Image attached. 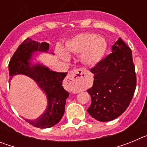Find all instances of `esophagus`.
<instances>
[{
    "label": "esophagus",
    "instance_id": "1",
    "mask_svg": "<svg viewBox=\"0 0 147 147\" xmlns=\"http://www.w3.org/2000/svg\"><path fill=\"white\" fill-rule=\"evenodd\" d=\"M86 70L85 68L74 69L70 71L67 75V80L71 82H79L86 75Z\"/></svg>",
    "mask_w": 147,
    "mask_h": 147
}]
</instances>
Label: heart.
Masks as SVG:
<instances>
[{
    "label": "heart",
    "instance_id": "b5f03b06",
    "mask_svg": "<svg viewBox=\"0 0 147 147\" xmlns=\"http://www.w3.org/2000/svg\"><path fill=\"white\" fill-rule=\"evenodd\" d=\"M106 48L107 44L103 37L88 32L76 35L67 40L65 45V49L68 54H81V62L88 66L96 65L103 57ZM59 46L56 48V53L63 60L69 59V56Z\"/></svg>",
    "mask_w": 147,
    "mask_h": 147
}]
</instances>
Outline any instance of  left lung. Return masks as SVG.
Listing matches in <instances>:
<instances>
[{"mask_svg":"<svg viewBox=\"0 0 147 147\" xmlns=\"http://www.w3.org/2000/svg\"><path fill=\"white\" fill-rule=\"evenodd\" d=\"M90 72L94 74V81L88 90L91 96L88 113L99 121L116 119L127 110L136 88L132 51L119 38L112 46V53Z\"/></svg>","mask_w":147,"mask_h":147,"instance_id":"left-lung-1","label":"left lung"}]
</instances>
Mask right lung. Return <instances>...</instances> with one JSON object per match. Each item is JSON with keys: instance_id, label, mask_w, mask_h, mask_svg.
Listing matches in <instances>:
<instances>
[{"instance_id": "right-lung-1", "label": "right lung", "mask_w": 147, "mask_h": 147, "mask_svg": "<svg viewBox=\"0 0 147 147\" xmlns=\"http://www.w3.org/2000/svg\"><path fill=\"white\" fill-rule=\"evenodd\" d=\"M49 49L47 42L40 43L27 38L19 45L9 63L10 80L15 75H26L34 80L47 96L48 105L45 113L35 120L25 119L30 124L40 129L53 127L61 120L65 112L66 98L69 96L62 86L67 72H55L42 65H33L30 62L32 53L48 52Z\"/></svg>"}]
</instances>
